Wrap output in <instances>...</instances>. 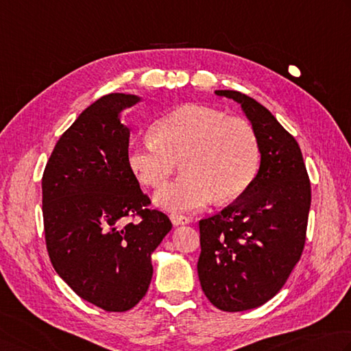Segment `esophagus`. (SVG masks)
<instances>
[{
  "label": "esophagus",
  "mask_w": 351,
  "mask_h": 351,
  "mask_svg": "<svg viewBox=\"0 0 351 351\" xmlns=\"http://www.w3.org/2000/svg\"><path fill=\"white\" fill-rule=\"evenodd\" d=\"M170 221L173 222V225H185L190 222V219L187 216H182V215H176V213H171L170 215Z\"/></svg>",
  "instance_id": "obj_1"
}]
</instances>
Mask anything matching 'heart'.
Here are the masks:
<instances>
[{
  "label": "heart",
  "mask_w": 351,
  "mask_h": 351,
  "mask_svg": "<svg viewBox=\"0 0 351 351\" xmlns=\"http://www.w3.org/2000/svg\"><path fill=\"white\" fill-rule=\"evenodd\" d=\"M154 138L132 143L128 166L141 184L161 187L181 160L184 175L155 196L169 211H193L211 202L234 201L256 180L262 150L256 130L205 105H182L156 120Z\"/></svg>",
  "instance_id": "obj_1"
}]
</instances>
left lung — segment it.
I'll list each match as a JSON object with an SVG mask.
<instances>
[{
    "label": "left lung",
    "mask_w": 351,
    "mask_h": 351,
    "mask_svg": "<svg viewBox=\"0 0 351 351\" xmlns=\"http://www.w3.org/2000/svg\"><path fill=\"white\" fill-rule=\"evenodd\" d=\"M216 94L240 103L258 136L262 161L242 196L199 221L197 274L213 306L242 312L271 300L298 263L312 190L298 143L276 117L239 91Z\"/></svg>",
    "instance_id": "obj_1"
}]
</instances>
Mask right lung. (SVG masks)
Returning <instances> with one entry per match:
<instances>
[{"label":"right lung","instance_id":"1","mask_svg":"<svg viewBox=\"0 0 351 351\" xmlns=\"http://www.w3.org/2000/svg\"><path fill=\"white\" fill-rule=\"evenodd\" d=\"M140 99L108 94L60 135L43 175L48 257L80 298L106 312L130 311L152 280L150 256L171 230L128 166L121 109Z\"/></svg>","mask_w":351,"mask_h":351}]
</instances>
